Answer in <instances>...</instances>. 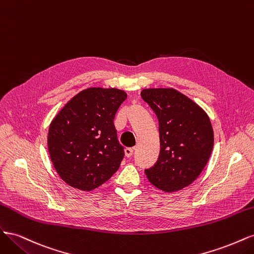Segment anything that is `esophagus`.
<instances>
[{
	"label": "esophagus",
	"mask_w": 254,
	"mask_h": 254,
	"mask_svg": "<svg viewBox=\"0 0 254 254\" xmlns=\"http://www.w3.org/2000/svg\"><path fill=\"white\" fill-rule=\"evenodd\" d=\"M133 153V148H125V156L127 158H130Z\"/></svg>",
	"instance_id": "34e87169"
}]
</instances>
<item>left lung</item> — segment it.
Returning a JSON list of instances; mask_svg holds the SVG:
<instances>
[{
    "label": "left lung",
    "instance_id": "left-lung-1",
    "mask_svg": "<svg viewBox=\"0 0 254 254\" xmlns=\"http://www.w3.org/2000/svg\"><path fill=\"white\" fill-rule=\"evenodd\" d=\"M141 96L157 115L161 145L158 161L145 174L159 190H182L197 179L211 156L214 133L210 119L174 89H146Z\"/></svg>",
    "mask_w": 254,
    "mask_h": 254
}]
</instances>
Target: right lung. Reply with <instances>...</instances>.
I'll use <instances>...</instances> for the list:
<instances>
[{
  "label": "right lung",
  "mask_w": 254,
  "mask_h": 254,
  "mask_svg": "<svg viewBox=\"0 0 254 254\" xmlns=\"http://www.w3.org/2000/svg\"><path fill=\"white\" fill-rule=\"evenodd\" d=\"M126 97L122 90L89 88L75 95L52 121L50 157L68 186L94 190L119 170L125 152L113 121Z\"/></svg>",
  "instance_id": "right-lung-1"
}]
</instances>
